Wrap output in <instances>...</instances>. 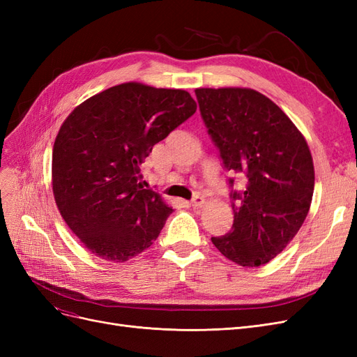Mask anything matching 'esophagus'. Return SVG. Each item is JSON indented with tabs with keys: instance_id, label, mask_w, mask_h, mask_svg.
Listing matches in <instances>:
<instances>
[{
	"instance_id": "34e87169",
	"label": "esophagus",
	"mask_w": 357,
	"mask_h": 357,
	"mask_svg": "<svg viewBox=\"0 0 357 357\" xmlns=\"http://www.w3.org/2000/svg\"><path fill=\"white\" fill-rule=\"evenodd\" d=\"M190 204H192L193 208H201L202 205L205 204V198L201 197V195H197V197H193V199H192Z\"/></svg>"
}]
</instances>
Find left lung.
<instances>
[{
	"label": "left lung",
	"mask_w": 357,
	"mask_h": 357,
	"mask_svg": "<svg viewBox=\"0 0 357 357\" xmlns=\"http://www.w3.org/2000/svg\"><path fill=\"white\" fill-rule=\"evenodd\" d=\"M195 95L225 168L247 177L243 192H231L232 231L211 241L241 266L265 265L294 240L308 214L314 190L308 144L284 112L261 92L201 88Z\"/></svg>",
	"instance_id": "left-lung-1"
}]
</instances>
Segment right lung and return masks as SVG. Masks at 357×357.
I'll use <instances>...</instances> for the list:
<instances>
[{"mask_svg":"<svg viewBox=\"0 0 357 357\" xmlns=\"http://www.w3.org/2000/svg\"><path fill=\"white\" fill-rule=\"evenodd\" d=\"M195 112L186 91L129 82L91 96L63 121L53 144V195L91 253L125 262L158 238L172 207L143 189L139 165Z\"/></svg>","mask_w":357,"mask_h":357,"instance_id":"1","label":"right lung"}]
</instances>
